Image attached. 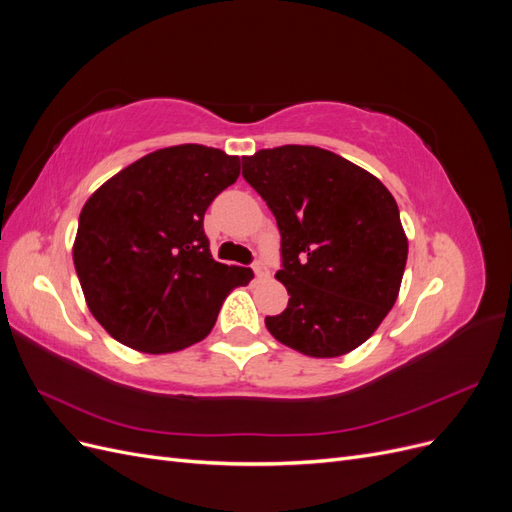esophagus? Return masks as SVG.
I'll return each mask as SVG.
<instances>
[{
    "instance_id": "34e87169",
    "label": "esophagus",
    "mask_w": 512,
    "mask_h": 512,
    "mask_svg": "<svg viewBox=\"0 0 512 512\" xmlns=\"http://www.w3.org/2000/svg\"><path fill=\"white\" fill-rule=\"evenodd\" d=\"M252 269H254L256 277H267L269 275V269H267V265L262 260H256L254 265H252Z\"/></svg>"
}]
</instances>
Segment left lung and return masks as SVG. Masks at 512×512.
I'll use <instances>...</instances> for the list:
<instances>
[{
  "label": "left lung",
  "mask_w": 512,
  "mask_h": 512,
  "mask_svg": "<svg viewBox=\"0 0 512 512\" xmlns=\"http://www.w3.org/2000/svg\"><path fill=\"white\" fill-rule=\"evenodd\" d=\"M282 235L288 294L265 324L277 342L316 359L359 348L397 301L408 239L391 192L367 170L309 145L241 158Z\"/></svg>",
  "instance_id": "obj_1"
}]
</instances>
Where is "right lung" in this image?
Instances as JSON below:
<instances>
[{
	"instance_id": "obj_1",
	"label": "right lung",
	"mask_w": 512,
	"mask_h": 512,
	"mask_svg": "<svg viewBox=\"0 0 512 512\" xmlns=\"http://www.w3.org/2000/svg\"><path fill=\"white\" fill-rule=\"evenodd\" d=\"M239 177V158L205 145L149 153L85 203L74 269L89 312L119 344L149 354L205 339L252 269L213 260L205 211Z\"/></svg>"
}]
</instances>
